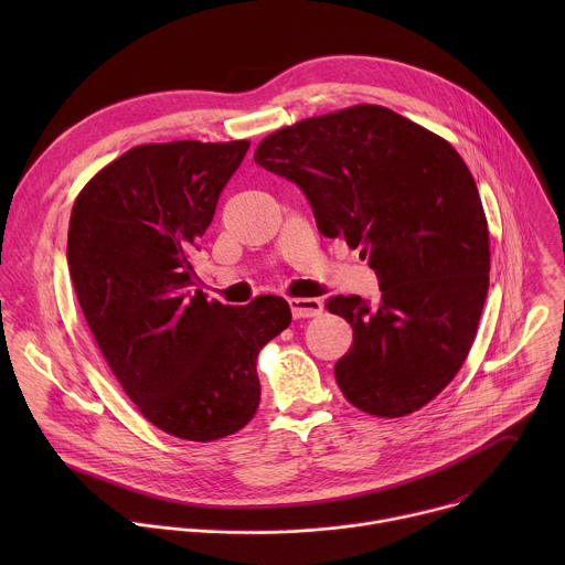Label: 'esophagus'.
I'll use <instances>...</instances> for the list:
<instances>
[{"mask_svg":"<svg viewBox=\"0 0 565 565\" xmlns=\"http://www.w3.org/2000/svg\"><path fill=\"white\" fill-rule=\"evenodd\" d=\"M288 306H290V312L295 319L317 317V315H321V310H324V303H321L319 299H312V297H292V299H288Z\"/></svg>","mask_w":565,"mask_h":565,"instance_id":"obj_1","label":"esophagus"}]
</instances>
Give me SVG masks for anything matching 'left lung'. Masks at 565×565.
I'll list each match as a JSON object with an SVG mask.
<instances>
[{"mask_svg": "<svg viewBox=\"0 0 565 565\" xmlns=\"http://www.w3.org/2000/svg\"><path fill=\"white\" fill-rule=\"evenodd\" d=\"M255 163L301 188L317 230L344 238L382 297L335 295L353 329L335 380L353 407L402 418L460 371L490 288V230L476 181L438 134L380 105H355L266 136Z\"/></svg>", "mask_w": 565, "mask_h": 565, "instance_id": "1", "label": "left lung"}]
</instances>
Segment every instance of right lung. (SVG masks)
<instances>
[{
	"mask_svg": "<svg viewBox=\"0 0 565 565\" xmlns=\"http://www.w3.org/2000/svg\"><path fill=\"white\" fill-rule=\"evenodd\" d=\"M250 142L138 145L77 194L66 259L87 324L138 412L170 436L210 443L259 407V351L290 327V306L207 301L192 250Z\"/></svg>",
	"mask_w": 565,
	"mask_h": 565,
	"instance_id": "obj_1",
	"label": "right lung"
}]
</instances>
